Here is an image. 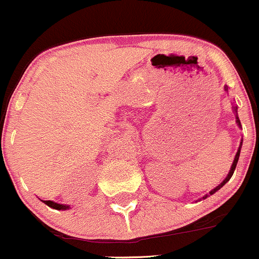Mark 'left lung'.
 <instances>
[{"label": "left lung", "instance_id": "1", "mask_svg": "<svg viewBox=\"0 0 259 259\" xmlns=\"http://www.w3.org/2000/svg\"><path fill=\"white\" fill-rule=\"evenodd\" d=\"M227 90V89H225ZM234 111L237 112V107H234ZM237 122H238V125H239L240 126V121H239V117H238V115H237ZM240 148H242V144H240V147H239V149H238V152H237V154H235V158H234V162H233V164H232V168H230V172L228 173V176H227V178H225L224 181H223L222 183H220L219 186H218V187H215L214 190L212 191H210V195H212V193H215L217 192L218 190H220V188L223 187V186L225 185V183L228 182V181L230 180V178H232V176H233V173H234V170H235V167H237V163H238V159H239V154H240ZM207 197V195H205L204 197H202V199H206Z\"/></svg>", "mask_w": 259, "mask_h": 259}]
</instances>
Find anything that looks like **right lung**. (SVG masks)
<instances>
[{"label": "right lung", "instance_id": "add662e5", "mask_svg": "<svg viewBox=\"0 0 259 259\" xmlns=\"http://www.w3.org/2000/svg\"><path fill=\"white\" fill-rule=\"evenodd\" d=\"M42 202H44V204H47L49 207H52V209H57V210H66L69 207V206H66V205H60V204H57V202H53V201H42Z\"/></svg>", "mask_w": 259, "mask_h": 259}]
</instances>
